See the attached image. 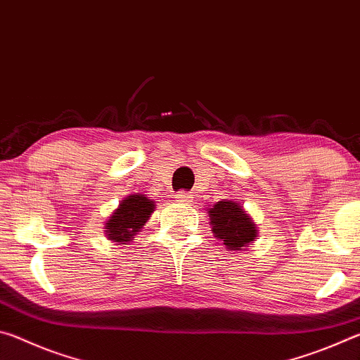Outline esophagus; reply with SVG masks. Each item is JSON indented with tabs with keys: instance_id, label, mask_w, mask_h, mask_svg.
Segmentation results:
<instances>
[{
	"instance_id": "obj_1",
	"label": "esophagus",
	"mask_w": 360,
	"mask_h": 360,
	"mask_svg": "<svg viewBox=\"0 0 360 360\" xmlns=\"http://www.w3.org/2000/svg\"><path fill=\"white\" fill-rule=\"evenodd\" d=\"M174 198H176V202H181V203H187V202H191L192 200V195L188 193V192H178L174 195Z\"/></svg>"
}]
</instances>
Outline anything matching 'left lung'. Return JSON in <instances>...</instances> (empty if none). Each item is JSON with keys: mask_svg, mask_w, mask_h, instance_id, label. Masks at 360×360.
Instances as JSON below:
<instances>
[{"mask_svg": "<svg viewBox=\"0 0 360 360\" xmlns=\"http://www.w3.org/2000/svg\"><path fill=\"white\" fill-rule=\"evenodd\" d=\"M208 216L212 233L224 241L225 248L230 251H243L257 236L255 224L240 203L222 200L208 210Z\"/></svg>", "mask_w": 360, "mask_h": 360, "instance_id": "1", "label": "left lung"}]
</instances>
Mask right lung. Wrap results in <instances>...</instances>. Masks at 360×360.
I'll list each match as a JSON object with an SVG mask.
<instances>
[{
  "instance_id": "right-lung-1",
  "label": "right lung",
  "mask_w": 360,
  "mask_h": 360,
  "mask_svg": "<svg viewBox=\"0 0 360 360\" xmlns=\"http://www.w3.org/2000/svg\"><path fill=\"white\" fill-rule=\"evenodd\" d=\"M154 210L155 202L144 197L143 193H133L122 200L119 208L112 212L105 225L108 240L119 243V245L131 241L143 229V225L148 222Z\"/></svg>"
}]
</instances>
